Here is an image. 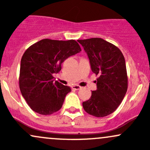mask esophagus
<instances>
[{
  "mask_svg": "<svg viewBox=\"0 0 150 150\" xmlns=\"http://www.w3.org/2000/svg\"><path fill=\"white\" fill-rule=\"evenodd\" d=\"M71 88L74 89H76V90H79V89H81V86L79 85H73L71 86Z\"/></svg>",
  "mask_w": 150,
  "mask_h": 150,
  "instance_id": "esophagus-1",
  "label": "esophagus"
}]
</instances>
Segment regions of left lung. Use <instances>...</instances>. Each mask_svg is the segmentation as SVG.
Wrapping results in <instances>:
<instances>
[{"label": "left lung", "mask_w": 150, "mask_h": 150, "mask_svg": "<svg viewBox=\"0 0 150 150\" xmlns=\"http://www.w3.org/2000/svg\"><path fill=\"white\" fill-rule=\"evenodd\" d=\"M90 63L91 69L98 76L97 89L83 102L87 113L105 117L113 112L124 98L128 88L126 62L116 46L102 38L79 40Z\"/></svg>", "instance_id": "1"}]
</instances>
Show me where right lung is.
I'll return each instance as SVG.
<instances>
[{"mask_svg":"<svg viewBox=\"0 0 150 150\" xmlns=\"http://www.w3.org/2000/svg\"><path fill=\"white\" fill-rule=\"evenodd\" d=\"M81 51L76 41L44 39L24 52L21 60L19 88L30 108L41 115H50L61 108L68 86L55 81L53 74L61 70V64Z\"/></svg>","mask_w":150,"mask_h":150,"instance_id":"1","label":"right lung"}]
</instances>
